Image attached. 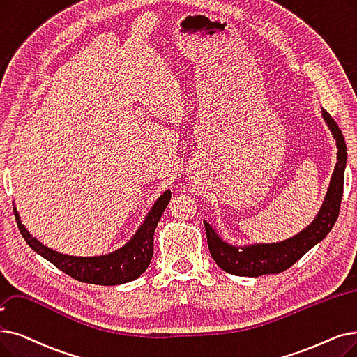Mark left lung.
I'll use <instances>...</instances> for the list:
<instances>
[{
    "mask_svg": "<svg viewBox=\"0 0 357 357\" xmlns=\"http://www.w3.org/2000/svg\"><path fill=\"white\" fill-rule=\"evenodd\" d=\"M321 115L334 137L338 151L330 187L317 217L298 235L289 239L274 243L250 245H231L226 242L217 229L204 220L210 254L215 264L223 271L242 277H259L264 274L282 273L290 268L294 262L299 261L311 248L330 234V230L337 222L340 204H342L347 147L342 130L338 128L331 115L325 109H321Z\"/></svg>",
    "mask_w": 357,
    "mask_h": 357,
    "instance_id": "8db88e82",
    "label": "left lung"
}]
</instances>
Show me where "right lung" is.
Here are the masks:
<instances>
[{
	"label": "right lung",
	"instance_id": "1",
	"mask_svg": "<svg viewBox=\"0 0 357 357\" xmlns=\"http://www.w3.org/2000/svg\"><path fill=\"white\" fill-rule=\"evenodd\" d=\"M170 197H172V192H170V190H166L156 199V203L147 213L144 222L126 245H122L109 254L96 257H75L52 250V248L43 245L30 234L27 227L22 223L20 214L15 206L14 214L20 234L27 245L46 261L52 262L56 268L83 283L115 286L132 282L147 270L153 258L154 230H156L160 217L169 204Z\"/></svg>",
	"mask_w": 357,
	"mask_h": 357
}]
</instances>
